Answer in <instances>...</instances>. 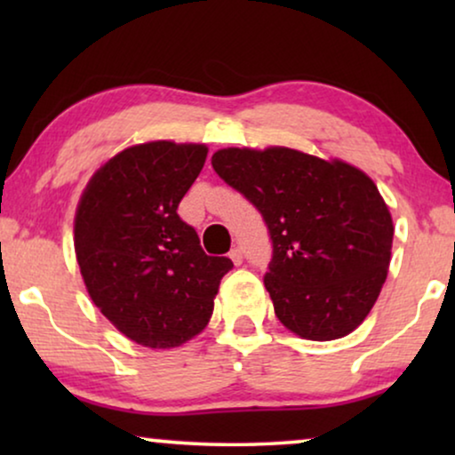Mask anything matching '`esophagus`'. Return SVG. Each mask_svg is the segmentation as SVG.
I'll return each instance as SVG.
<instances>
[{"instance_id":"esophagus-1","label":"esophagus","mask_w":455,"mask_h":455,"mask_svg":"<svg viewBox=\"0 0 455 455\" xmlns=\"http://www.w3.org/2000/svg\"><path fill=\"white\" fill-rule=\"evenodd\" d=\"M229 259L234 260V265H242V259H244V254H242V248L234 246L232 251H229Z\"/></svg>"}]
</instances>
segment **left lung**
Listing matches in <instances>:
<instances>
[{
	"instance_id": "left-lung-1",
	"label": "left lung",
	"mask_w": 455,
	"mask_h": 455,
	"mask_svg": "<svg viewBox=\"0 0 455 455\" xmlns=\"http://www.w3.org/2000/svg\"><path fill=\"white\" fill-rule=\"evenodd\" d=\"M223 182L263 215L273 254L265 288L277 319L304 339L354 331L377 302L394 223L364 172L285 147L221 148Z\"/></svg>"
}]
</instances>
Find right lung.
<instances>
[{
	"instance_id": "right-lung-1",
	"label": "right lung",
	"mask_w": 455,
	"mask_h": 455,
	"mask_svg": "<svg viewBox=\"0 0 455 455\" xmlns=\"http://www.w3.org/2000/svg\"><path fill=\"white\" fill-rule=\"evenodd\" d=\"M204 159V145L130 147L97 170L78 203L74 248L89 296L140 346L165 350L201 333L234 267L204 254L178 215Z\"/></svg>"
}]
</instances>
